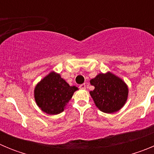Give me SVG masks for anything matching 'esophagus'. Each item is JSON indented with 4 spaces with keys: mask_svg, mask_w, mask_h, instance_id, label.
Wrapping results in <instances>:
<instances>
[{
    "mask_svg": "<svg viewBox=\"0 0 154 154\" xmlns=\"http://www.w3.org/2000/svg\"><path fill=\"white\" fill-rule=\"evenodd\" d=\"M85 84H82V85H79V89H85Z\"/></svg>",
    "mask_w": 154,
    "mask_h": 154,
    "instance_id": "34e87169",
    "label": "esophagus"
}]
</instances>
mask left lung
<instances>
[{
  "label": "left lung",
  "mask_w": 154,
  "mask_h": 154,
  "mask_svg": "<svg viewBox=\"0 0 154 154\" xmlns=\"http://www.w3.org/2000/svg\"><path fill=\"white\" fill-rule=\"evenodd\" d=\"M95 87L90 96L100 111L106 113L117 112L126 103L129 89L124 81L112 72L99 73L90 80Z\"/></svg>",
  "instance_id": "left-lung-1"
}]
</instances>
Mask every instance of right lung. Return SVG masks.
<instances>
[{
	"label": "right lung",
	"mask_w": 154,
	"mask_h": 154,
	"mask_svg": "<svg viewBox=\"0 0 154 154\" xmlns=\"http://www.w3.org/2000/svg\"><path fill=\"white\" fill-rule=\"evenodd\" d=\"M78 88L70 86L60 74L51 72L37 84L34 90L37 106L45 113L56 115L64 111Z\"/></svg>",
	"instance_id": "1"
}]
</instances>
